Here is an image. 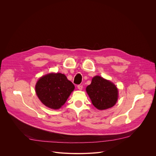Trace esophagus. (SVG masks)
I'll return each instance as SVG.
<instances>
[{
    "instance_id": "esophagus-1",
    "label": "esophagus",
    "mask_w": 156,
    "mask_h": 156,
    "mask_svg": "<svg viewBox=\"0 0 156 156\" xmlns=\"http://www.w3.org/2000/svg\"><path fill=\"white\" fill-rule=\"evenodd\" d=\"M77 87L79 90H82L83 89V85H81V84H79L77 86Z\"/></svg>"
}]
</instances>
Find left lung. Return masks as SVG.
Wrapping results in <instances>:
<instances>
[{
    "mask_svg": "<svg viewBox=\"0 0 156 156\" xmlns=\"http://www.w3.org/2000/svg\"><path fill=\"white\" fill-rule=\"evenodd\" d=\"M86 92L93 104L99 110L113 107L118 99V90L110 81L99 76H94L91 84L87 86Z\"/></svg>",
    "mask_w": 156,
    "mask_h": 156,
    "instance_id": "obj_1",
    "label": "left lung"
}]
</instances>
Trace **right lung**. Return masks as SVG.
<instances>
[{
  "instance_id": "right-lung-1",
  "label": "right lung",
  "mask_w": 156,
  "mask_h": 156,
  "mask_svg": "<svg viewBox=\"0 0 156 156\" xmlns=\"http://www.w3.org/2000/svg\"><path fill=\"white\" fill-rule=\"evenodd\" d=\"M74 89V84L65 75L60 73H49L41 77L35 87L40 101L46 106L53 109L60 108Z\"/></svg>"
}]
</instances>
